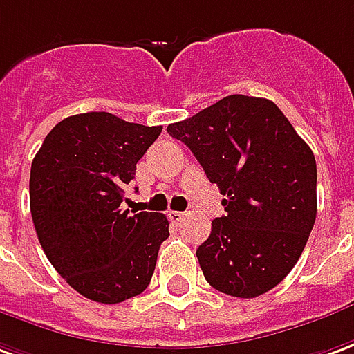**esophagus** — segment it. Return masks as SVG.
<instances>
[{
	"label": "esophagus",
	"mask_w": 354,
	"mask_h": 354,
	"mask_svg": "<svg viewBox=\"0 0 354 354\" xmlns=\"http://www.w3.org/2000/svg\"><path fill=\"white\" fill-rule=\"evenodd\" d=\"M184 214L185 212H182V211H169L170 222H180V220L184 218Z\"/></svg>",
	"instance_id": "esophagus-1"
}]
</instances>
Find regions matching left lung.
I'll return each instance as SVG.
<instances>
[{"label":"left lung","mask_w":354,"mask_h":354,"mask_svg":"<svg viewBox=\"0 0 354 354\" xmlns=\"http://www.w3.org/2000/svg\"><path fill=\"white\" fill-rule=\"evenodd\" d=\"M184 142L226 214L197 249L205 280L226 295L276 288L306 245L316 220V160L276 103L228 95L167 128Z\"/></svg>","instance_id":"1"}]
</instances>
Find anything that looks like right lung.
Instances as JSON below:
<instances>
[{"label": "right lung", "mask_w": 354, "mask_h": 354, "mask_svg": "<svg viewBox=\"0 0 354 354\" xmlns=\"http://www.w3.org/2000/svg\"><path fill=\"white\" fill-rule=\"evenodd\" d=\"M160 130L111 113H82L61 120L32 160L39 245L66 283L95 303L140 295L169 237L165 214L122 211L124 185Z\"/></svg>", "instance_id": "add662e5"}]
</instances>
